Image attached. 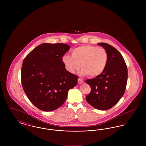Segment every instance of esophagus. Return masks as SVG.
<instances>
[{
  "label": "esophagus",
  "mask_w": 146,
  "mask_h": 146,
  "mask_svg": "<svg viewBox=\"0 0 146 146\" xmlns=\"http://www.w3.org/2000/svg\"><path fill=\"white\" fill-rule=\"evenodd\" d=\"M78 83L79 84H82L84 83L83 80L81 78H78Z\"/></svg>",
  "instance_id": "34e87169"
}]
</instances>
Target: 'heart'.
<instances>
[{
	"instance_id": "1",
	"label": "heart",
	"mask_w": 146,
	"mask_h": 146,
	"mask_svg": "<svg viewBox=\"0 0 146 146\" xmlns=\"http://www.w3.org/2000/svg\"><path fill=\"white\" fill-rule=\"evenodd\" d=\"M71 53L72 56L65 55L62 58L66 70L71 73H74L80 66L82 75L96 77L104 72L108 63V53L103 48L82 45L73 49Z\"/></svg>"
}]
</instances>
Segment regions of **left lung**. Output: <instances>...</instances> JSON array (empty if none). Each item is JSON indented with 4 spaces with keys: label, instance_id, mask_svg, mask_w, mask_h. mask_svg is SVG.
I'll use <instances>...</instances> for the list:
<instances>
[{
    "label": "left lung",
    "instance_id": "left-lung-1",
    "mask_svg": "<svg viewBox=\"0 0 146 146\" xmlns=\"http://www.w3.org/2000/svg\"><path fill=\"white\" fill-rule=\"evenodd\" d=\"M107 52L108 60L104 72L86 83L91 92L86 96V101L99 110H107L117 104L124 94L127 80V68L119 51L111 45L101 42Z\"/></svg>",
    "mask_w": 146,
    "mask_h": 146
}]
</instances>
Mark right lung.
<instances>
[{"mask_svg":"<svg viewBox=\"0 0 146 146\" xmlns=\"http://www.w3.org/2000/svg\"><path fill=\"white\" fill-rule=\"evenodd\" d=\"M66 44L43 43L25 58L21 83L28 99L43 111L55 110L65 102L78 76L65 68L62 57L70 50Z\"/></svg>","mask_w":146,"mask_h":146,"instance_id":"add662e5","label":"right lung"}]
</instances>
